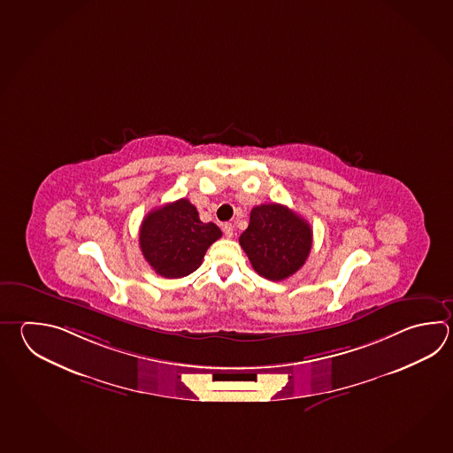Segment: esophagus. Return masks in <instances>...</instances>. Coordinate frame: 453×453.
<instances>
[{
	"label": "esophagus",
	"instance_id": "esophagus-1",
	"mask_svg": "<svg viewBox=\"0 0 453 453\" xmlns=\"http://www.w3.org/2000/svg\"><path fill=\"white\" fill-rule=\"evenodd\" d=\"M222 231H224V235H226L227 239H232V237H234V226H232L231 222L222 224Z\"/></svg>",
	"mask_w": 453,
	"mask_h": 453
}]
</instances>
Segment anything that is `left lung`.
I'll return each mask as SVG.
<instances>
[{
	"instance_id": "left-lung-1",
	"label": "left lung",
	"mask_w": 453,
	"mask_h": 453,
	"mask_svg": "<svg viewBox=\"0 0 453 453\" xmlns=\"http://www.w3.org/2000/svg\"><path fill=\"white\" fill-rule=\"evenodd\" d=\"M239 242L259 276L284 280L305 265L313 245V231L303 218L284 204H259L250 212L249 227Z\"/></svg>"
}]
</instances>
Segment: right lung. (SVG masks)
Instances as JSON below:
<instances>
[{
    "label": "right lung",
    "mask_w": 453,
    "mask_h": 453,
    "mask_svg": "<svg viewBox=\"0 0 453 453\" xmlns=\"http://www.w3.org/2000/svg\"><path fill=\"white\" fill-rule=\"evenodd\" d=\"M221 235L214 222L200 221L194 204L180 198L143 218L140 249L157 274L179 279L198 269L206 250Z\"/></svg>",
    "instance_id": "right-lung-1"
}]
</instances>
